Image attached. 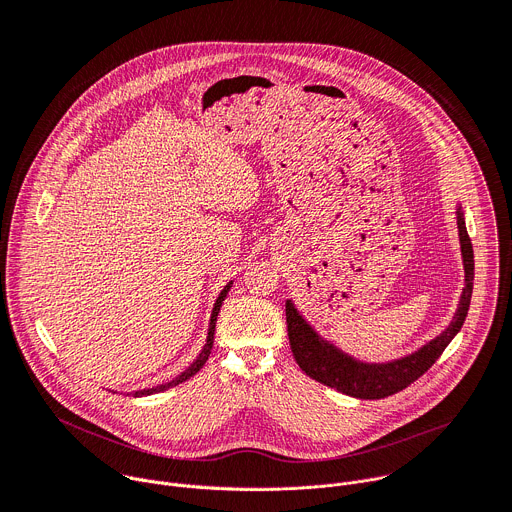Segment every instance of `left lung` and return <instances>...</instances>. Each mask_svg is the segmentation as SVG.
<instances>
[{
	"mask_svg": "<svg viewBox=\"0 0 512 512\" xmlns=\"http://www.w3.org/2000/svg\"><path fill=\"white\" fill-rule=\"evenodd\" d=\"M456 214H458L456 218H458V235H460L466 283L462 289L458 310L450 326L440 336H435L433 340H429L419 350L407 356H401L391 362H362L348 356L328 340H324L298 312L294 302L287 300L285 320H287L289 346H291V352H294L296 362L300 364V369L308 377L356 399H383L409 387L431 367L437 358H440V354L454 340V336L460 332L466 320L470 300H472V283H474V251L466 231L462 206L456 208Z\"/></svg>",
	"mask_w": 512,
	"mask_h": 512,
	"instance_id": "obj_1",
	"label": "left lung"
}]
</instances>
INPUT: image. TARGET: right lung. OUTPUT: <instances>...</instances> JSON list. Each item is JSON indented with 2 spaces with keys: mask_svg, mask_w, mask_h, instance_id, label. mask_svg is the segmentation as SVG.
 I'll return each mask as SVG.
<instances>
[{
  "mask_svg": "<svg viewBox=\"0 0 512 512\" xmlns=\"http://www.w3.org/2000/svg\"><path fill=\"white\" fill-rule=\"evenodd\" d=\"M231 285H233V281H229V283L225 285V289L221 291V294H218V298H216V302H214V308H212V314H210V324H208V336H206V344L202 346L200 354L196 356V360L190 364V367H188L184 373H180L176 379H172L170 383H162V385H158V387H152V389L135 391V393H133V397H143V395H154V393H162V391H166V389H170V387H176V385H180V383L188 381L190 377H194V375H196V373H198V371L204 367L206 360H208V356H210V350H212V342H214V326H216V316H218V310H221V306H223V302H225V298H227V294H229Z\"/></svg>",
  "mask_w": 512,
  "mask_h": 512,
  "instance_id": "right-lung-1",
  "label": "right lung"
}]
</instances>
